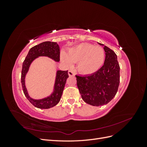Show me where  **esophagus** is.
<instances>
[{
	"instance_id": "1",
	"label": "esophagus",
	"mask_w": 147,
	"mask_h": 147,
	"mask_svg": "<svg viewBox=\"0 0 147 147\" xmlns=\"http://www.w3.org/2000/svg\"><path fill=\"white\" fill-rule=\"evenodd\" d=\"M68 74H69V76H70V77H72V76H74L75 75V74H74V72H73L72 70H69V72H68Z\"/></svg>"
}]
</instances>
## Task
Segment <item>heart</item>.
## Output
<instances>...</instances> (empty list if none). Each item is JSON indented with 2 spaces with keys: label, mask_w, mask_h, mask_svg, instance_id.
I'll list each match as a JSON object with an SVG mask.
<instances>
[{
  "label": "heart",
  "mask_w": 147,
  "mask_h": 147,
  "mask_svg": "<svg viewBox=\"0 0 147 147\" xmlns=\"http://www.w3.org/2000/svg\"><path fill=\"white\" fill-rule=\"evenodd\" d=\"M105 52L103 48L92 44L82 43L70 48L67 55L61 54V60L65 65L70 66L77 63V69L84 75L97 72L104 63Z\"/></svg>",
  "instance_id": "b5f03b06"
}]
</instances>
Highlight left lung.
<instances>
[{
  "mask_svg": "<svg viewBox=\"0 0 147 147\" xmlns=\"http://www.w3.org/2000/svg\"><path fill=\"white\" fill-rule=\"evenodd\" d=\"M105 52L104 64L91 75L78 76L77 84L83 100L93 106L108 104L116 95L119 84V65L115 53L103 44Z\"/></svg>",
  "mask_w": 147,
  "mask_h": 147,
  "instance_id": "1",
  "label": "left lung"
}]
</instances>
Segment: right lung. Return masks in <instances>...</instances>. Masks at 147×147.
I'll return each mask as SVG.
<instances>
[{
    "instance_id": "right-lung-1",
    "label": "right lung",
    "mask_w": 147,
    "mask_h": 147,
    "mask_svg": "<svg viewBox=\"0 0 147 147\" xmlns=\"http://www.w3.org/2000/svg\"><path fill=\"white\" fill-rule=\"evenodd\" d=\"M40 56H46L59 62L60 60L59 47L56 42H44L31 48L25 58L22 67L21 84L25 96L35 107L41 109H47L55 106L60 101L64 90L66 80L69 77L68 70H57L55 82L51 94L45 98L34 99L28 94L25 84L26 75L28 74L30 65L32 62Z\"/></svg>"
}]
</instances>
